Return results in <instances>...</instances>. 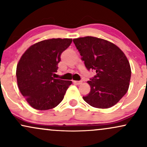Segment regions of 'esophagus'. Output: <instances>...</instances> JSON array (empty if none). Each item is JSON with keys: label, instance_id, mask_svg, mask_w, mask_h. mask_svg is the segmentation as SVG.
<instances>
[{"label": "esophagus", "instance_id": "esophagus-1", "mask_svg": "<svg viewBox=\"0 0 147 147\" xmlns=\"http://www.w3.org/2000/svg\"><path fill=\"white\" fill-rule=\"evenodd\" d=\"M73 83L76 85H80L82 83V81H73Z\"/></svg>", "mask_w": 147, "mask_h": 147}]
</instances>
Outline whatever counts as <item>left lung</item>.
I'll return each instance as SVG.
<instances>
[{
	"mask_svg": "<svg viewBox=\"0 0 147 147\" xmlns=\"http://www.w3.org/2000/svg\"><path fill=\"white\" fill-rule=\"evenodd\" d=\"M88 70L96 75L88 83L90 91L84 100L99 109L114 106L127 92L131 70L129 61L117 45L102 38L86 36L73 39Z\"/></svg>",
	"mask_w": 147,
	"mask_h": 147,
	"instance_id": "8db88e82",
	"label": "left lung"
}]
</instances>
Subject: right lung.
Masks as SVG:
<instances>
[{"instance_id": "right-lung-1", "label": "right lung", "mask_w": 147, "mask_h": 147, "mask_svg": "<svg viewBox=\"0 0 147 147\" xmlns=\"http://www.w3.org/2000/svg\"><path fill=\"white\" fill-rule=\"evenodd\" d=\"M71 38H52L30 46L16 67L18 88L34 109L45 111L63 100L71 81L55 79L61 55L71 44Z\"/></svg>"}]
</instances>
